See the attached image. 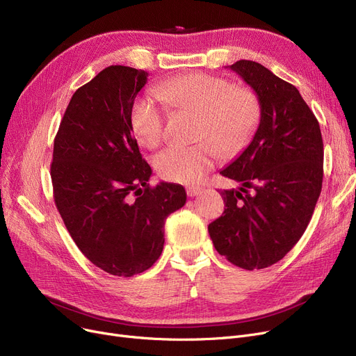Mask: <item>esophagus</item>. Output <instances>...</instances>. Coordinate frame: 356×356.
Returning a JSON list of instances; mask_svg holds the SVG:
<instances>
[{
	"label": "esophagus",
	"instance_id": "1",
	"mask_svg": "<svg viewBox=\"0 0 356 356\" xmlns=\"http://www.w3.org/2000/svg\"><path fill=\"white\" fill-rule=\"evenodd\" d=\"M200 192H202V189L200 188H188L186 189V193H188V196L189 197H195V196H197V195H200Z\"/></svg>",
	"mask_w": 356,
	"mask_h": 356
}]
</instances>
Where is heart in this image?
<instances>
[{
	"instance_id": "heart-1",
	"label": "heart",
	"mask_w": 356,
	"mask_h": 356,
	"mask_svg": "<svg viewBox=\"0 0 356 356\" xmlns=\"http://www.w3.org/2000/svg\"><path fill=\"white\" fill-rule=\"evenodd\" d=\"M157 93L176 111L200 114L192 147H170L154 159L164 180L193 184L209 173L222 156L234 157L254 138L263 117L257 93L227 78L195 72L161 81ZM167 109L152 95L138 97L129 111V127L138 143L156 148L165 136Z\"/></svg>"
}]
</instances>
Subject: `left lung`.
<instances>
[{"label": "left lung", "instance_id": "1", "mask_svg": "<svg viewBox=\"0 0 356 356\" xmlns=\"http://www.w3.org/2000/svg\"><path fill=\"white\" fill-rule=\"evenodd\" d=\"M259 97L263 117L242 154L220 172L225 211L209 223L216 251L244 270L278 263L305 234L323 181V140L313 111L291 83L252 60L229 66Z\"/></svg>", "mask_w": 356, "mask_h": 356}]
</instances>
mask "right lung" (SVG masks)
Wrapping results in <instances>:
<instances>
[{
  "label": "right lung",
  "mask_w": 356,
  "mask_h": 356,
  "mask_svg": "<svg viewBox=\"0 0 356 356\" xmlns=\"http://www.w3.org/2000/svg\"><path fill=\"white\" fill-rule=\"evenodd\" d=\"M148 73L109 66L81 86L54 137L53 197L74 244L93 266L118 277L152 267L164 220L186 203L180 184L149 186L152 167L129 127Z\"/></svg>",
  "instance_id": "1"
}]
</instances>
